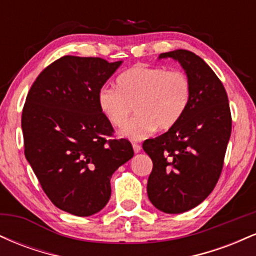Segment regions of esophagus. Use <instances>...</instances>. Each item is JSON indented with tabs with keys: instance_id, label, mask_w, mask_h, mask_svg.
Instances as JSON below:
<instances>
[{
	"instance_id": "34e87169",
	"label": "esophagus",
	"mask_w": 256,
	"mask_h": 256,
	"mask_svg": "<svg viewBox=\"0 0 256 256\" xmlns=\"http://www.w3.org/2000/svg\"><path fill=\"white\" fill-rule=\"evenodd\" d=\"M132 146H134V152H140V149H142V146H140V144H137V143H134Z\"/></svg>"
}]
</instances>
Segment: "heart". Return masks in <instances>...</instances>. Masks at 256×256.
I'll return each instance as SVG.
<instances>
[{"label": "heart", "mask_w": 256, "mask_h": 256, "mask_svg": "<svg viewBox=\"0 0 256 256\" xmlns=\"http://www.w3.org/2000/svg\"><path fill=\"white\" fill-rule=\"evenodd\" d=\"M116 86L104 85L98 90V108L112 125L122 128L134 106L137 116L122 131L131 140H142L155 128H172L192 100V82L179 70L137 64L119 76Z\"/></svg>", "instance_id": "b5f03b06"}]
</instances>
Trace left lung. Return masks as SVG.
Returning <instances> with one entry per match:
<instances>
[{
  "mask_svg": "<svg viewBox=\"0 0 256 256\" xmlns=\"http://www.w3.org/2000/svg\"><path fill=\"white\" fill-rule=\"evenodd\" d=\"M178 61L192 82V100L180 120L143 150L152 161L146 192L161 212L192 210L213 192L222 173L231 134L228 94L213 70L184 49L162 52L158 58Z\"/></svg>",
  "mask_w": 256,
  "mask_h": 256,
  "instance_id": "obj_1",
  "label": "left lung"
}]
</instances>
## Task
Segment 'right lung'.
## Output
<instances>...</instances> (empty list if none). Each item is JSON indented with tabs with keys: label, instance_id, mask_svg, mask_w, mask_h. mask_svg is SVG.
<instances>
[{
	"label": "right lung",
	"instance_id": "add662e5",
	"mask_svg": "<svg viewBox=\"0 0 256 256\" xmlns=\"http://www.w3.org/2000/svg\"><path fill=\"white\" fill-rule=\"evenodd\" d=\"M122 61L62 56L32 84L22 110L25 156L49 200L67 213L89 216L110 198L112 174L134 156L113 128L98 92Z\"/></svg>",
	"mask_w": 256,
	"mask_h": 256
}]
</instances>
